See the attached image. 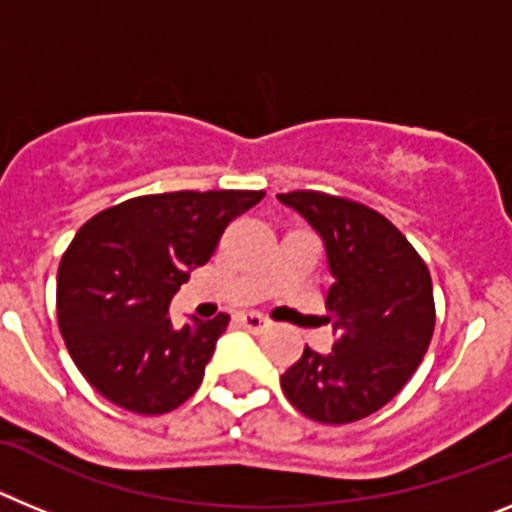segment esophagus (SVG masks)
Listing matches in <instances>:
<instances>
[{
  "mask_svg": "<svg viewBox=\"0 0 512 512\" xmlns=\"http://www.w3.org/2000/svg\"><path fill=\"white\" fill-rule=\"evenodd\" d=\"M238 320H241L243 328L253 330V333H261V330L271 328V320L266 318V315H261V312H243Z\"/></svg>",
  "mask_w": 512,
  "mask_h": 512,
  "instance_id": "obj_1",
  "label": "esophagus"
}]
</instances>
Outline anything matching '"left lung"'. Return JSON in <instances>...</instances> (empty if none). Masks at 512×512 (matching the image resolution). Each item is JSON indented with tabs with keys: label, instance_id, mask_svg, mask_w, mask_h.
Wrapping results in <instances>:
<instances>
[{
	"label": "left lung",
	"instance_id": "1",
	"mask_svg": "<svg viewBox=\"0 0 512 512\" xmlns=\"http://www.w3.org/2000/svg\"><path fill=\"white\" fill-rule=\"evenodd\" d=\"M277 200L323 238L333 274L325 307L336 333L328 354L305 346L282 374V390L307 418L354 423L384 408L423 361L436 325L431 271L372 207L312 189Z\"/></svg>",
	"mask_w": 512,
	"mask_h": 512
}]
</instances>
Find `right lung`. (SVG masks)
I'll return each instance as SVG.
<instances>
[{
  "label": "right lung",
  "mask_w": 512,
  "mask_h": 512,
  "mask_svg": "<svg viewBox=\"0 0 512 512\" xmlns=\"http://www.w3.org/2000/svg\"><path fill=\"white\" fill-rule=\"evenodd\" d=\"M264 200L251 189L133 197L81 225L58 266V328L71 359L117 408L161 415L197 392L228 315L174 328L171 297L223 230Z\"/></svg>",
  "instance_id": "1"
}]
</instances>
